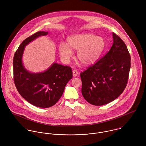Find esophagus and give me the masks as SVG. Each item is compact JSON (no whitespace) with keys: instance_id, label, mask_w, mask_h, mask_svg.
<instances>
[{"instance_id":"34e87169","label":"esophagus","mask_w":146,"mask_h":146,"mask_svg":"<svg viewBox=\"0 0 146 146\" xmlns=\"http://www.w3.org/2000/svg\"><path fill=\"white\" fill-rule=\"evenodd\" d=\"M72 75L74 77H76L78 75V71L76 70H74L72 71Z\"/></svg>"}]
</instances>
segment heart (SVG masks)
<instances>
[{
  "mask_svg": "<svg viewBox=\"0 0 146 146\" xmlns=\"http://www.w3.org/2000/svg\"><path fill=\"white\" fill-rule=\"evenodd\" d=\"M104 39L90 33H83L71 35L67 39V45L61 43L59 53L64 61H68L72 57V50H78L77 57L84 65L96 62L104 50Z\"/></svg>",
  "mask_w": 146,
  "mask_h": 146,
  "instance_id": "b5f03b06",
  "label": "heart"
}]
</instances>
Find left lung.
Masks as SVG:
<instances>
[{
    "label": "left lung",
    "mask_w": 146,
    "mask_h": 146,
    "mask_svg": "<svg viewBox=\"0 0 146 146\" xmlns=\"http://www.w3.org/2000/svg\"><path fill=\"white\" fill-rule=\"evenodd\" d=\"M113 43L106 54L80 73L84 99L95 106L107 104L124 90L130 68V56L123 40L112 33Z\"/></svg>",
    "instance_id": "8db88e82"
}]
</instances>
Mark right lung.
I'll list each match as a JSON object with an SVG mask.
<instances>
[{"label": "right lung", "mask_w": 146, "mask_h": 146, "mask_svg": "<svg viewBox=\"0 0 146 146\" xmlns=\"http://www.w3.org/2000/svg\"><path fill=\"white\" fill-rule=\"evenodd\" d=\"M48 32L39 31L25 39L13 57L14 82L21 96L35 106L48 108L56 104L61 97L64 88L72 78L70 67L53 63L44 72L32 73L22 63L25 46L36 38L46 35Z\"/></svg>", "instance_id": "1"}]
</instances>
